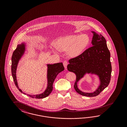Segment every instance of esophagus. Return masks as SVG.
Returning <instances> with one entry per match:
<instances>
[{"mask_svg":"<svg viewBox=\"0 0 127 127\" xmlns=\"http://www.w3.org/2000/svg\"><path fill=\"white\" fill-rule=\"evenodd\" d=\"M63 65H64V67H65V68H66L67 65H68V62L65 61H64V62H63Z\"/></svg>","mask_w":127,"mask_h":127,"instance_id":"34e87169","label":"esophagus"}]
</instances>
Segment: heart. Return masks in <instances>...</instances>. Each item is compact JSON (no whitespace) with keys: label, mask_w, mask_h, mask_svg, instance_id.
<instances>
[{"label":"heart","mask_w":127,"mask_h":127,"mask_svg":"<svg viewBox=\"0 0 127 127\" xmlns=\"http://www.w3.org/2000/svg\"><path fill=\"white\" fill-rule=\"evenodd\" d=\"M89 39L86 34L72 35L62 37L56 42L58 50L66 51L71 57H75L80 54L88 46Z\"/></svg>","instance_id":"obj_1"}]
</instances>
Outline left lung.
I'll return each mask as SVG.
<instances>
[{
  "instance_id": "8db88e82",
  "label": "left lung",
  "mask_w": 127,
  "mask_h": 127,
  "mask_svg": "<svg viewBox=\"0 0 127 127\" xmlns=\"http://www.w3.org/2000/svg\"><path fill=\"white\" fill-rule=\"evenodd\" d=\"M94 36L91 43L93 46L85 50L80 55L69 60L67 69L76 74V79L74 88L82 95L94 97L99 95L109 84L111 79L112 66L110 53L106 44V40L101 34L92 32ZM87 73H95L99 77L101 84L95 92L92 93H84L77 87V82Z\"/></svg>"
}]
</instances>
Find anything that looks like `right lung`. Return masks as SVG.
<instances>
[{
	"instance_id": "right-lung-1",
	"label": "right lung",
	"mask_w": 127,
	"mask_h": 127,
	"mask_svg": "<svg viewBox=\"0 0 127 127\" xmlns=\"http://www.w3.org/2000/svg\"><path fill=\"white\" fill-rule=\"evenodd\" d=\"M24 44H22L20 45H18L15 50L13 52L12 57V66H11V71L12 74L13 79L14 82L16 87L19 89L20 92L23 93V94L26 95L25 93H23L20 89H19L17 81L16 79V68L19 59L22 56L24 53L25 51V47ZM48 66V71H47V79H48V84L47 87L45 91L42 94L38 95H27L32 98L36 99H42L48 96L52 92L53 87V85L54 83V81L55 80L57 75L60 72H62L64 70V67L62 63H58L56 64H54L52 65H47Z\"/></svg>"
}]
</instances>
